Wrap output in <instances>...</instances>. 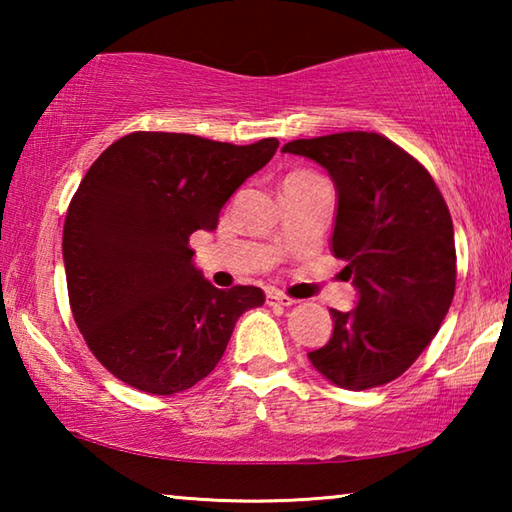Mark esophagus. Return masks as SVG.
Instances as JSON below:
<instances>
[{"label": "esophagus", "instance_id": "obj_1", "mask_svg": "<svg viewBox=\"0 0 512 512\" xmlns=\"http://www.w3.org/2000/svg\"><path fill=\"white\" fill-rule=\"evenodd\" d=\"M266 302L268 305H280V307H291V305H296L298 300H293V298H289L287 293H280V291H268L266 293Z\"/></svg>", "mask_w": 512, "mask_h": 512}]
</instances>
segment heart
<instances>
[{"mask_svg": "<svg viewBox=\"0 0 512 512\" xmlns=\"http://www.w3.org/2000/svg\"><path fill=\"white\" fill-rule=\"evenodd\" d=\"M307 178H316L314 171H305V169H296L287 173V178H284V185H291V183H298V180H307Z\"/></svg>", "mask_w": 512, "mask_h": 512, "instance_id": "1", "label": "heart"}]
</instances>
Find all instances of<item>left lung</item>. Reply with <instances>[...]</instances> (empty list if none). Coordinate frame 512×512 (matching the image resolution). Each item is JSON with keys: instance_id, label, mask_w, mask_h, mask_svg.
I'll use <instances>...</instances> for the list:
<instances>
[{"instance_id": "1", "label": "left lung", "mask_w": 512, "mask_h": 512, "mask_svg": "<svg viewBox=\"0 0 512 512\" xmlns=\"http://www.w3.org/2000/svg\"><path fill=\"white\" fill-rule=\"evenodd\" d=\"M332 176L339 210L332 253L359 291L352 311L329 309L334 334L309 352L320 375L348 391L388 384L438 334L456 289L452 214L431 173L379 133L293 140Z\"/></svg>"}]
</instances>
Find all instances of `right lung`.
I'll return each instance as SVG.
<instances>
[{
	"label": "right lung",
	"instance_id": "obj_1",
	"mask_svg": "<svg viewBox=\"0 0 512 512\" xmlns=\"http://www.w3.org/2000/svg\"><path fill=\"white\" fill-rule=\"evenodd\" d=\"M277 146L135 131L94 160L67 207L63 259L74 323L110 375L153 395L187 391L221 361L237 318L264 305L262 289L207 282L189 237L216 230Z\"/></svg>",
	"mask_w": 512,
	"mask_h": 512
}]
</instances>
